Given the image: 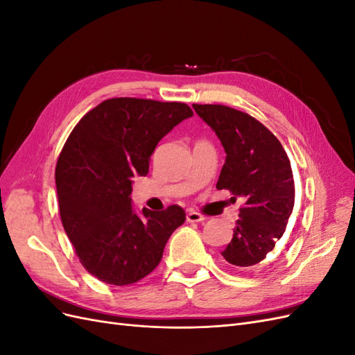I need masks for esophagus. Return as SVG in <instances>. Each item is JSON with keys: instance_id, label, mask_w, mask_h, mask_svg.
<instances>
[{"instance_id": "1", "label": "esophagus", "mask_w": 355, "mask_h": 355, "mask_svg": "<svg viewBox=\"0 0 355 355\" xmlns=\"http://www.w3.org/2000/svg\"><path fill=\"white\" fill-rule=\"evenodd\" d=\"M204 218L202 214H200V213H197V211H194V210H189L188 213H187V222H202Z\"/></svg>"}]
</instances>
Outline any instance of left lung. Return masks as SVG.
<instances>
[{"label":"left lung","mask_w":355,"mask_h":355,"mask_svg":"<svg viewBox=\"0 0 355 355\" xmlns=\"http://www.w3.org/2000/svg\"><path fill=\"white\" fill-rule=\"evenodd\" d=\"M225 149L218 189L244 198L232 240L220 253L235 270L253 271L274 254L295 204V180L278 139L249 114L223 105H192Z\"/></svg>","instance_id":"left-lung-1"}]
</instances>
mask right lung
<instances>
[{"label":"right lung","instance_id":"obj_1","mask_svg":"<svg viewBox=\"0 0 355 355\" xmlns=\"http://www.w3.org/2000/svg\"><path fill=\"white\" fill-rule=\"evenodd\" d=\"M194 115L180 102L115 98L75 125L56 166L59 210L80 262L101 282L125 286L153 272L185 211L135 210V176H146L155 146Z\"/></svg>","mask_w":355,"mask_h":355}]
</instances>
